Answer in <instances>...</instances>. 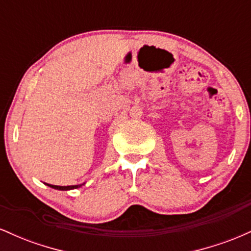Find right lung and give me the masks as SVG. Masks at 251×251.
<instances>
[{
  "label": "right lung",
  "instance_id": "add662e5",
  "mask_svg": "<svg viewBox=\"0 0 251 251\" xmlns=\"http://www.w3.org/2000/svg\"><path fill=\"white\" fill-rule=\"evenodd\" d=\"M50 188L56 189V190H62V191H67V190H73V189H77L81 188L83 184H79V185H68V186H59V185H51V184H47Z\"/></svg>",
  "mask_w": 251,
  "mask_h": 251
}]
</instances>
